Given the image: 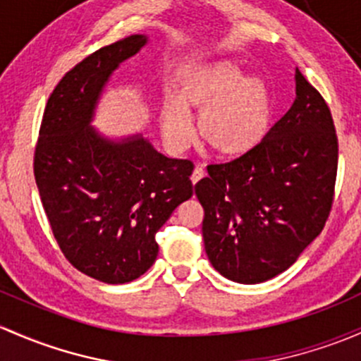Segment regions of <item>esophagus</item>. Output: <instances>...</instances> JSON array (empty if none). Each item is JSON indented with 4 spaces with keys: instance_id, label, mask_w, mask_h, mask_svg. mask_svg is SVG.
Wrapping results in <instances>:
<instances>
[{
    "instance_id": "esophagus-1",
    "label": "esophagus",
    "mask_w": 361,
    "mask_h": 361,
    "mask_svg": "<svg viewBox=\"0 0 361 361\" xmlns=\"http://www.w3.org/2000/svg\"><path fill=\"white\" fill-rule=\"evenodd\" d=\"M202 178H204V169H202V168H200V166H197V168H195V169H193V173H192V176H190L192 183H193V185H195V183H197V181H199V180H202Z\"/></svg>"
}]
</instances>
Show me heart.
<instances>
[{"mask_svg": "<svg viewBox=\"0 0 361 361\" xmlns=\"http://www.w3.org/2000/svg\"><path fill=\"white\" fill-rule=\"evenodd\" d=\"M200 111L199 135L219 155L254 150L271 128L270 86L247 75L231 60L206 63L185 78L181 97L168 93L161 107V128L174 149H183L192 135V114Z\"/></svg>", "mask_w": 361, "mask_h": 361, "instance_id": "1", "label": "heart"}]
</instances>
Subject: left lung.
<instances>
[{"instance_id":"1","label":"left lung","mask_w":361,"mask_h":361,"mask_svg":"<svg viewBox=\"0 0 361 361\" xmlns=\"http://www.w3.org/2000/svg\"><path fill=\"white\" fill-rule=\"evenodd\" d=\"M195 185L214 270L238 283L280 275L324 230L337 173L327 104L295 69V100L254 150L212 164Z\"/></svg>"}]
</instances>
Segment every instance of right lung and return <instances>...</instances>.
Wrapping results in <instances>:
<instances>
[{"mask_svg":"<svg viewBox=\"0 0 361 361\" xmlns=\"http://www.w3.org/2000/svg\"><path fill=\"white\" fill-rule=\"evenodd\" d=\"M149 43L133 34L91 53L48 98L34 176L60 249L85 275L126 283L154 264L155 233L192 197L193 164L142 135L111 138L93 126L112 74Z\"/></svg>","mask_w":361,"mask_h":361,"instance_id":"right-lung-1","label":"right lung"}]
</instances>
